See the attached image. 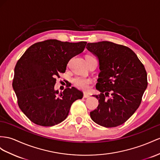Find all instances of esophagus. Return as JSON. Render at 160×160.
I'll list each match as a JSON object with an SVG mask.
<instances>
[{
  "mask_svg": "<svg viewBox=\"0 0 160 160\" xmlns=\"http://www.w3.org/2000/svg\"><path fill=\"white\" fill-rule=\"evenodd\" d=\"M90 97V95H88V93H87V92H84V95H83V97L84 98H88V97Z\"/></svg>",
  "mask_w": 160,
  "mask_h": 160,
  "instance_id": "obj_1",
  "label": "esophagus"
}]
</instances>
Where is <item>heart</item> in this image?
<instances>
[{"label":"heart","mask_w":160,"mask_h":160,"mask_svg":"<svg viewBox=\"0 0 160 160\" xmlns=\"http://www.w3.org/2000/svg\"><path fill=\"white\" fill-rule=\"evenodd\" d=\"M87 57H92L91 56H87ZM72 82L74 87L82 91H87L89 88V84L91 83V80L89 78L84 77H76L73 79Z\"/></svg>","instance_id":"obj_1"}]
</instances>
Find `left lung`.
Masks as SVG:
<instances>
[{"mask_svg": "<svg viewBox=\"0 0 160 160\" xmlns=\"http://www.w3.org/2000/svg\"><path fill=\"white\" fill-rule=\"evenodd\" d=\"M87 48L97 57L101 71L96 84L101 93L92 95L99 104L90 116L97 124L106 128L120 126L141 104L147 87L144 65L130 48L123 45L102 41L88 43Z\"/></svg>", "mask_w": 160, "mask_h": 160, "instance_id": "left-lung-1", "label": "left lung"}]
</instances>
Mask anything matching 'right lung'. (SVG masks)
<instances>
[{
    "mask_svg": "<svg viewBox=\"0 0 160 160\" xmlns=\"http://www.w3.org/2000/svg\"><path fill=\"white\" fill-rule=\"evenodd\" d=\"M87 42L51 39L32 44L15 65L13 88L22 112L34 122L52 126L65 120L72 104L83 97L74 87L59 92L55 78L65 73L72 57L83 52Z\"/></svg>",
    "mask_w": 160,
    "mask_h": 160,
    "instance_id": "obj_1",
    "label": "right lung"
}]
</instances>
